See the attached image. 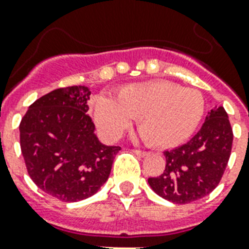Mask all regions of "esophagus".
Instances as JSON below:
<instances>
[{"mask_svg":"<svg viewBox=\"0 0 249 249\" xmlns=\"http://www.w3.org/2000/svg\"><path fill=\"white\" fill-rule=\"evenodd\" d=\"M133 152H134V154H137V155H140V156H146L147 155V152L146 151H142V150H133Z\"/></svg>","mask_w":249,"mask_h":249,"instance_id":"34e87169","label":"esophagus"}]
</instances>
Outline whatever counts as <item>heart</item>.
<instances>
[{
    "label": "heart",
    "mask_w": 249,
    "mask_h": 249,
    "mask_svg": "<svg viewBox=\"0 0 249 249\" xmlns=\"http://www.w3.org/2000/svg\"><path fill=\"white\" fill-rule=\"evenodd\" d=\"M204 107L199 90L154 80L123 86L117 89L116 99L99 95L93 111L98 129L106 138H119L137 119V128L146 143L168 148L193 134Z\"/></svg>",
    "instance_id": "b5f03b06"
}]
</instances>
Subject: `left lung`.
<instances>
[{
    "instance_id": "8db88e82",
    "label": "left lung",
    "mask_w": 249,
    "mask_h": 249,
    "mask_svg": "<svg viewBox=\"0 0 249 249\" xmlns=\"http://www.w3.org/2000/svg\"><path fill=\"white\" fill-rule=\"evenodd\" d=\"M232 128L222 106L205 117L200 130L179 147L164 151L165 169L148 178L159 196L176 204H187L207 196L220 183L230 159Z\"/></svg>"
}]
</instances>
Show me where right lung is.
I'll use <instances>...</instances> for the list:
<instances>
[{"mask_svg":"<svg viewBox=\"0 0 249 249\" xmlns=\"http://www.w3.org/2000/svg\"><path fill=\"white\" fill-rule=\"evenodd\" d=\"M90 91L67 86L29 106L19 125L20 150L32 181L66 203L91 196L107 181L120 146H105L88 115Z\"/></svg>","mask_w":249,"mask_h":249,"instance_id":"1","label":"right lung"}]
</instances>
